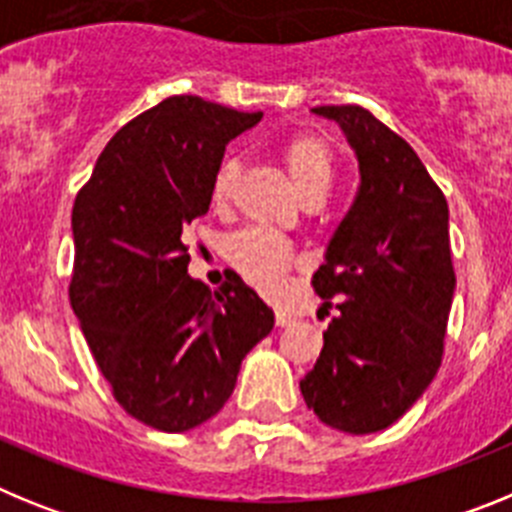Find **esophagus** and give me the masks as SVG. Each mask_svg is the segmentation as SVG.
<instances>
[{
    "mask_svg": "<svg viewBox=\"0 0 512 512\" xmlns=\"http://www.w3.org/2000/svg\"><path fill=\"white\" fill-rule=\"evenodd\" d=\"M295 323V315L287 310H277V325L279 328H284V325H292Z\"/></svg>",
    "mask_w": 512,
    "mask_h": 512,
    "instance_id": "esophagus-1",
    "label": "esophagus"
}]
</instances>
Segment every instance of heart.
I'll return each mask as SVG.
<instances>
[{"label":"heart","mask_w":512,"mask_h":512,"mask_svg":"<svg viewBox=\"0 0 512 512\" xmlns=\"http://www.w3.org/2000/svg\"><path fill=\"white\" fill-rule=\"evenodd\" d=\"M282 161L289 182L300 194V200H323L336 176V156L328 140L315 133H295L282 143ZM238 179V161L223 158L212 176L210 197L215 205H225L233 194ZM228 261L241 271V277L259 287L266 295H277L284 274L292 266V251L279 235L269 230L248 228L235 233L225 246Z\"/></svg>","instance_id":"obj_1"}]
</instances>
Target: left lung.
Masks as SVG:
<instances>
[{
	"label": "left lung",
	"instance_id": "obj_1",
	"mask_svg": "<svg viewBox=\"0 0 512 512\" xmlns=\"http://www.w3.org/2000/svg\"><path fill=\"white\" fill-rule=\"evenodd\" d=\"M359 158V194L312 287L333 307L300 382L307 408L343 433L384 431L436 377L454 300L449 205L418 153L359 104H325Z\"/></svg>",
	"mask_w": 512,
	"mask_h": 512
}]
</instances>
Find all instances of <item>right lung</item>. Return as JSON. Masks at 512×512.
Returning <instances> with one entry per match:
<instances>
[{"mask_svg": "<svg viewBox=\"0 0 512 512\" xmlns=\"http://www.w3.org/2000/svg\"><path fill=\"white\" fill-rule=\"evenodd\" d=\"M259 120L176 94L122 125L76 194L71 307L115 400L156 431L220 413L241 361L274 328L238 274L215 295L189 277L184 246L210 210L228 140Z\"/></svg>", "mask_w": 512, "mask_h": 512, "instance_id": "1", "label": "right lung"}]
</instances>
